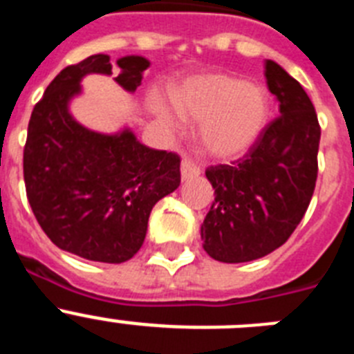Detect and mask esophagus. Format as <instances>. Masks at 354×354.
I'll return each mask as SVG.
<instances>
[{
    "label": "esophagus",
    "instance_id": "esophagus-1",
    "mask_svg": "<svg viewBox=\"0 0 354 354\" xmlns=\"http://www.w3.org/2000/svg\"><path fill=\"white\" fill-rule=\"evenodd\" d=\"M200 171H202L200 167L196 162H193L192 159H183V162H180V175H183V180L196 177V175H200Z\"/></svg>",
    "mask_w": 354,
    "mask_h": 354
}]
</instances>
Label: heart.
Listing matches in <instances>:
<instances>
[{"label":"heart","mask_w":354,"mask_h":354,"mask_svg":"<svg viewBox=\"0 0 354 354\" xmlns=\"http://www.w3.org/2000/svg\"><path fill=\"white\" fill-rule=\"evenodd\" d=\"M174 102L184 118L202 122L200 143L212 158H236L257 142L268 122V97L259 84L245 83L228 74H202L174 90ZM152 111L167 127L175 118L161 99Z\"/></svg>","instance_id":"b5f03b06"}]
</instances>
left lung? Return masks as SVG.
I'll use <instances>...</instances> for the list:
<instances>
[{
	"label": "left lung",
	"mask_w": 354,
	"mask_h": 354,
	"mask_svg": "<svg viewBox=\"0 0 354 354\" xmlns=\"http://www.w3.org/2000/svg\"><path fill=\"white\" fill-rule=\"evenodd\" d=\"M264 67L280 115L243 158L205 170L216 196L202 225L204 250L228 264L280 248L303 220L317 180L321 126L310 97L278 64L266 60Z\"/></svg>",
	"instance_id": "left-lung-1"
}]
</instances>
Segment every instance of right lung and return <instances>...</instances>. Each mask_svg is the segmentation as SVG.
Instances as JSON below:
<instances>
[{
  "mask_svg": "<svg viewBox=\"0 0 354 354\" xmlns=\"http://www.w3.org/2000/svg\"><path fill=\"white\" fill-rule=\"evenodd\" d=\"M120 86L134 92L149 67L143 56L117 60ZM113 74L108 55L68 65L31 111L24 145L26 196L58 248L95 262L120 264L142 248L156 202L180 184V158L136 140L129 129L101 134L77 124L68 101L86 74Z\"/></svg>",
  "mask_w": 354,
  "mask_h": 354,
  "instance_id": "1",
  "label": "right lung"
}]
</instances>
